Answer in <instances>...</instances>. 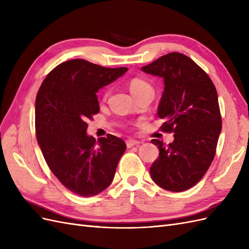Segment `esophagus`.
<instances>
[{"label":"esophagus","mask_w":249,"mask_h":249,"mask_svg":"<svg viewBox=\"0 0 249 249\" xmlns=\"http://www.w3.org/2000/svg\"><path fill=\"white\" fill-rule=\"evenodd\" d=\"M125 143H126V146L130 148V147H132V146L140 144V141L135 140V139H127V140L125 141Z\"/></svg>","instance_id":"esophagus-1"}]
</instances>
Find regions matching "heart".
<instances>
[{
	"label": "heart",
	"mask_w": 249,
	"mask_h": 249,
	"mask_svg": "<svg viewBox=\"0 0 249 249\" xmlns=\"http://www.w3.org/2000/svg\"><path fill=\"white\" fill-rule=\"evenodd\" d=\"M129 88L131 93L136 97L138 95L144 94V93H154V88L150 85V83L144 79L141 78H134L130 81L129 83ZM109 94V90H106L104 92V100L107 99V96Z\"/></svg>",
	"instance_id": "b5f03b06"
}]
</instances>
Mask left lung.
Wrapping results in <instances>:
<instances>
[{"instance_id": "8db88e82", "label": "left lung", "mask_w": 249, "mask_h": 249, "mask_svg": "<svg viewBox=\"0 0 249 249\" xmlns=\"http://www.w3.org/2000/svg\"><path fill=\"white\" fill-rule=\"evenodd\" d=\"M164 79L158 116L161 131L173 133L168 145L158 139L159 157L150 166L154 182L172 192L196 185L214 160L222 127L216 88L208 73L182 53H169L142 67Z\"/></svg>"}]
</instances>
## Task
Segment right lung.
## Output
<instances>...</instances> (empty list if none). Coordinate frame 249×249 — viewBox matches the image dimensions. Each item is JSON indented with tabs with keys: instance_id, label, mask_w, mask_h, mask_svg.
Instances as JSON below:
<instances>
[{
	"instance_id": "right-lung-1",
	"label": "right lung",
	"mask_w": 249,
	"mask_h": 249,
	"mask_svg": "<svg viewBox=\"0 0 249 249\" xmlns=\"http://www.w3.org/2000/svg\"><path fill=\"white\" fill-rule=\"evenodd\" d=\"M127 71L84 59L57 65L43 80L35 103V131L48 166L65 188L93 196L112 183L125 143L108 134L88 136L87 119L100 112L96 92Z\"/></svg>"
}]
</instances>
